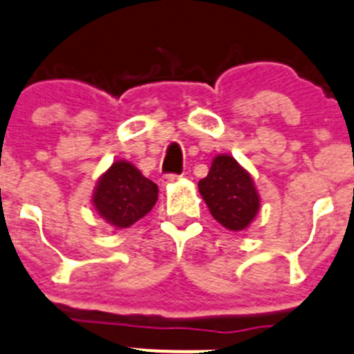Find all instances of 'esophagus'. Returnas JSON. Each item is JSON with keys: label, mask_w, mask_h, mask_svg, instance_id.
I'll use <instances>...</instances> for the list:
<instances>
[{"label": "esophagus", "mask_w": 354, "mask_h": 354, "mask_svg": "<svg viewBox=\"0 0 354 354\" xmlns=\"http://www.w3.org/2000/svg\"><path fill=\"white\" fill-rule=\"evenodd\" d=\"M180 178H181L180 174H164V176L160 178V185H162V187H166V185L178 181V180H180Z\"/></svg>", "instance_id": "34e87169"}]
</instances>
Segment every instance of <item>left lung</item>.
Masks as SVG:
<instances>
[{
	"label": "left lung",
	"instance_id": "obj_1",
	"mask_svg": "<svg viewBox=\"0 0 354 354\" xmlns=\"http://www.w3.org/2000/svg\"><path fill=\"white\" fill-rule=\"evenodd\" d=\"M199 192L214 220L229 230H244L259 213L252 176L230 155L214 157L207 176L199 181Z\"/></svg>",
	"mask_w": 354,
	"mask_h": 354
}]
</instances>
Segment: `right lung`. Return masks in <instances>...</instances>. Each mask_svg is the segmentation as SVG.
I'll return each mask as SVG.
<instances>
[{
  "mask_svg": "<svg viewBox=\"0 0 354 354\" xmlns=\"http://www.w3.org/2000/svg\"><path fill=\"white\" fill-rule=\"evenodd\" d=\"M157 196L153 181L145 178L131 162L117 160L99 178L92 203L110 225L125 229L150 213Z\"/></svg>",
  "mask_w": 354,
  "mask_h": 354,
  "instance_id": "right-lung-1",
  "label": "right lung"
}]
</instances>
